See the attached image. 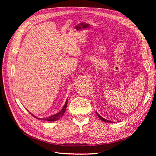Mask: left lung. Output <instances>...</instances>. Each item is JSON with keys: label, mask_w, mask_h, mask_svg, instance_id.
<instances>
[{"label": "left lung", "mask_w": 156, "mask_h": 156, "mask_svg": "<svg viewBox=\"0 0 156 156\" xmlns=\"http://www.w3.org/2000/svg\"><path fill=\"white\" fill-rule=\"evenodd\" d=\"M96 114H97V115H98V116L100 118V120H101L103 122H108V123H111V122H112L111 121H109V120H107V119H104V118H103L102 116H101L100 115L98 114V113L96 112Z\"/></svg>", "instance_id": "8db88e82"}]
</instances>
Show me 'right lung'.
<instances>
[{
    "label": "right lung",
    "instance_id": "1",
    "mask_svg": "<svg viewBox=\"0 0 156 156\" xmlns=\"http://www.w3.org/2000/svg\"><path fill=\"white\" fill-rule=\"evenodd\" d=\"M67 104H68V100H66V101L64 107H62V109H61L60 111H59V112H57V113H56V114H55V115H51V116H48V117L43 118V119H42V118H37V117H36V116H34V115L31 114V112H30V114H31L33 116L36 118V119H39V120H46V121H49V122L56 121V120H58L59 119H60V118L62 117V116H63V115L64 114L65 111H66V107H67Z\"/></svg>",
    "mask_w": 156,
    "mask_h": 156
}]
</instances>
